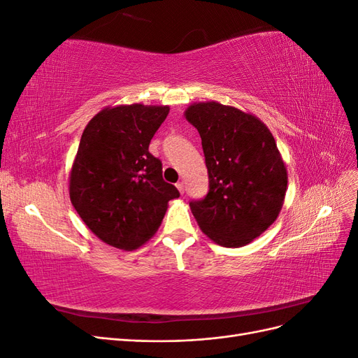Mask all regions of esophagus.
<instances>
[{
    "instance_id": "34e87169",
    "label": "esophagus",
    "mask_w": 358,
    "mask_h": 358,
    "mask_svg": "<svg viewBox=\"0 0 358 358\" xmlns=\"http://www.w3.org/2000/svg\"><path fill=\"white\" fill-rule=\"evenodd\" d=\"M176 187H178V189H179L180 194H183V191H185V185H183V182H178Z\"/></svg>"
}]
</instances>
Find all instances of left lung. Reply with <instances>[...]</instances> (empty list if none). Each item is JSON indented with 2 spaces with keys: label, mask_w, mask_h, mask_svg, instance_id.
Here are the masks:
<instances>
[{
  "label": "left lung",
  "mask_w": 358,
  "mask_h": 358,
  "mask_svg": "<svg viewBox=\"0 0 358 358\" xmlns=\"http://www.w3.org/2000/svg\"><path fill=\"white\" fill-rule=\"evenodd\" d=\"M209 175L204 199L189 201L210 239L239 248L266 231L282 208L287 169L275 138L258 117L216 101L189 106Z\"/></svg>",
  "instance_id": "8db88e82"
}]
</instances>
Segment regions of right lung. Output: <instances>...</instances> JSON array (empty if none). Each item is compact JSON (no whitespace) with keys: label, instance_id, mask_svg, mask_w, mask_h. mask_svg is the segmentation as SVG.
Listing matches in <instances>:
<instances>
[{"label":"right lung","instance_id":"1","mask_svg":"<svg viewBox=\"0 0 358 358\" xmlns=\"http://www.w3.org/2000/svg\"><path fill=\"white\" fill-rule=\"evenodd\" d=\"M169 106H117L86 125L70 175V199L88 229L107 245L136 249L154 236L179 197L162 179L149 143Z\"/></svg>","mask_w":358,"mask_h":358}]
</instances>
